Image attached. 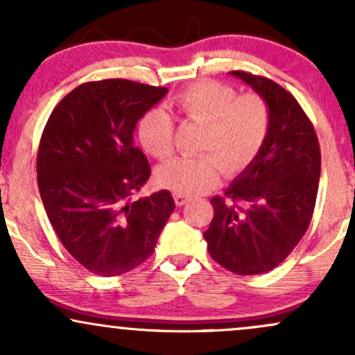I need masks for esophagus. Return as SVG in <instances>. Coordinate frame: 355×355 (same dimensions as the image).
I'll list each match as a JSON object with an SVG mask.
<instances>
[{"label":"esophagus","mask_w":355,"mask_h":355,"mask_svg":"<svg viewBox=\"0 0 355 355\" xmlns=\"http://www.w3.org/2000/svg\"><path fill=\"white\" fill-rule=\"evenodd\" d=\"M173 200H175V203H177V207H182V205H185L187 202H189V197H187V195L175 193L173 195Z\"/></svg>","instance_id":"esophagus-1"}]
</instances>
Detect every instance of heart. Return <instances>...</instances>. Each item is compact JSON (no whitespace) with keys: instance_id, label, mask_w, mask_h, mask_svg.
<instances>
[{"instance_id":"obj_1","label":"heart","mask_w":355,"mask_h":355,"mask_svg":"<svg viewBox=\"0 0 355 355\" xmlns=\"http://www.w3.org/2000/svg\"><path fill=\"white\" fill-rule=\"evenodd\" d=\"M175 112L207 125L200 157H180L157 170V182L178 195H197L217 185L222 170L237 175L262 150L270 128V112L255 93L237 95L234 87L203 80L182 89L172 100ZM137 135L146 153L166 160L175 150L173 118L152 108L138 120Z\"/></svg>"}]
</instances>
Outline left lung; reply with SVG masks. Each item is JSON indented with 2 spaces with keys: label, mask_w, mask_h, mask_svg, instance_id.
<instances>
[{
  "label": "left lung",
  "mask_w": 355,
  "mask_h": 355,
  "mask_svg": "<svg viewBox=\"0 0 355 355\" xmlns=\"http://www.w3.org/2000/svg\"><path fill=\"white\" fill-rule=\"evenodd\" d=\"M262 96L270 128L255 160L214 197L203 232L215 262L239 275L266 274L287 259L311 223L320 178V146L302 107L275 81L230 71Z\"/></svg>",
  "instance_id": "1"
}]
</instances>
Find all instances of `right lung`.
<instances>
[{
    "label": "right lung",
    "mask_w": 355,
    "mask_h": 355,
    "mask_svg": "<svg viewBox=\"0 0 355 355\" xmlns=\"http://www.w3.org/2000/svg\"><path fill=\"white\" fill-rule=\"evenodd\" d=\"M166 92L121 78L88 81L56 105L43 130L36 172L44 210L63 247L96 275L144 263L175 209L168 190L130 202L150 177L133 132Z\"/></svg>",
    "instance_id": "1"
}]
</instances>
